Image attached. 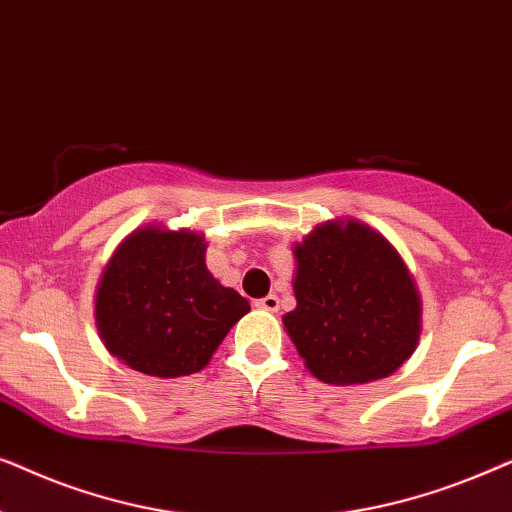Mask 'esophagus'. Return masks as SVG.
<instances>
[{
  "label": "esophagus",
  "instance_id": "34e87169",
  "mask_svg": "<svg viewBox=\"0 0 512 512\" xmlns=\"http://www.w3.org/2000/svg\"><path fill=\"white\" fill-rule=\"evenodd\" d=\"M256 307H261V310H265V312H277L279 310V298L275 296V293H270V296L256 300Z\"/></svg>",
  "mask_w": 512,
  "mask_h": 512
}]
</instances>
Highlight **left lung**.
<instances>
[{
    "label": "left lung",
    "mask_w": 512,
    "mask_h": 512,
    "mask_svg": "<svg viewBox=\"0 0 512 512\" xmlns=\"http://www.w3.org/2000/svg\"><path fill=\"white\" fill-rule=\"evenodd\" d=\"M293 258L296 310L282 321L317 380L368 384L415 354L422 298L380 230L352 216L324 221L293 244Z\"/></svg>",
    "instance_id": "obj_1"
}]
</instances>
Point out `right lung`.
I'll return each instance as SVG.
<instances>
[{"label":"right lung","mask_w":512,"mask_h":512,"mask_svg":"<svg viewBox=\"0 0 512 512\" xmlns=\"http://www.w3.org/2000/svg\"><path fill=\"white\" fill-rule=\"evenodd\" d=\"M205 235L139 226L118 244L95 291V326L111 356L137 373H198L249 300L223 286L205 263Z\"/></svg>","instance_id":"right-lung-1"}]
</instances>
